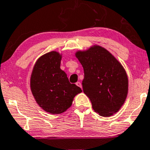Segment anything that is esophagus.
<instances>
[{
	"mask_svg": "<svg viewBox=\"0 0 150 150\" xmlns=\"http://www.w3.org/2000/svg\"><path fill=\"white\" fill-rule=\"evenodd\" d=\"M76 86H78V87H80V88H82V84H81V82H79V81H78V82H77L76 83Z\"/></svg>",
	"mask_w": 150,
	"mask_h": 150,
	"instance_id": "1",
	"label": "esophagus"
}]
</instances>
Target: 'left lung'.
Listing matches in <instances>:
<instances>
[{
	"instance_id": "8db88e82",
	"label": "left lung",
	"mask_w": 150,
	"mask_h": 150,
	"mask_svg": "<svg viewBox=\"0 0 150 150\" xmlns=\"http://www.w3.org/2000/svg\"><path fill=\"white\" fill-rule=\"evenodd\" d=\"M75 57L83 67V89L93 110L103 117L118 112L128 91V76L122 64L99 46L77 51Z\"/></svg>"
}]
</instances>
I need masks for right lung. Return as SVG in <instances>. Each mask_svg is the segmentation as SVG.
<instances>
[{
	"instance_id": "right-lung-1",
	"label": "right lung",
	"mask_w": 150,
	"mask_h": 150,
	"mask_svg": "<svg viewBox=\"0 0 150 150\" xmlns=\"http://www.w3.org/2000/svg\"><path fill=\"white\" fill-rule=\"evenodd\" d=\"M62 54L51 51L41 56L35 64L30 77V88L38 104L51 114H61L71 107L74 97L82 92L69 82L60 69Z\"/></svg>"
}]
</instances>
